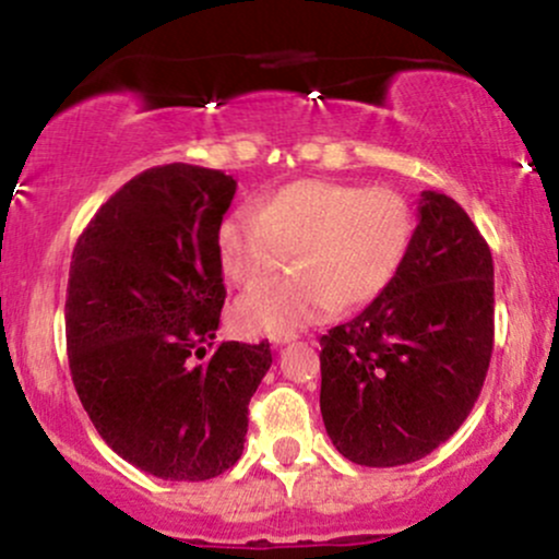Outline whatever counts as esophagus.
Listing matches in <instances>:
<instances>
[{
  "label": "esophagus",
  "mask_w": 559,
  "mask_h": 559,
  "mask_svg": "<svg viewBox=\"0 0 559 559\" xmlns=\"http://www.w3.org/2000/svg\"><path fill=\"white\" fill-rule=\"evenodd\" d=\"M294 333H284V336H271V342H273V346H284V344H292L294 342Z\"/></svg>",
  "instance_id": "obj_1"
}]
</instances>
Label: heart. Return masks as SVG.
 Returning a JSON list of instances; mask_svg holds the SVG:
<instances>
[{
  "label": "heart",
  "instance_id": "b5f03b06",
  "mask_svg": "<svg viewBox=\"0 0 559 559\" xmlns=\"http://www.w3.org/2000/svg\"><path fill=\"white\" fill-rule=\"evenodd\" d=\"M415 236V210L389 186L301 178L230 213L215 234L217 260L236 286L273 278L292 252L297 271L236 301L243 333L284 336L342 307L376 301L400 275Z\"/></svg>",
  "mask_w": 559,
  "mask_h": 559
}]
</instances>
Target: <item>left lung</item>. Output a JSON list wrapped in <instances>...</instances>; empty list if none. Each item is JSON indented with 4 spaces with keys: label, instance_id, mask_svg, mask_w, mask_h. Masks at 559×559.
I'll use <instances>...</instances> for the list:
<instances>
[{
    "label": "left lung",
    "instance_id": "8db88e82",
    "mask_svg": "<svg viewBox=\"0 0 559 559\" xmlns=\"http://www.w3.org/2000/svg\"><path fill=\"white\" fill-rule=\"evenodd\" d=\"M320 346V413L352 463H415L463 426L493 349V262L454 199L423 191L394 284Z\"/></svg>",
    "mask_w": 559,
    "mask_h": 559
}]
</instances>
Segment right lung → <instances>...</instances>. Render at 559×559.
Instances as JSON below:
<instances>
[{
  "label": "right lung",
  "instance_id": "obj_1",
  "mask_svg": "<svg viewBox=\"0 0 559 559\" xmlns=\"http://www.w3.org/2000/svg\"><path fill=\"white\" fill-rule=\"evenodd\" d=\"M234 194L221 170H144L102 204L70 262L83 409L112 452L165 480L215 478L241 457L247 404L273 362L267 342L209 350L226 301L215 234Z\"/></svg>",
  "mask_w": 559,
  "mask_h": 559
}]
</instances>
